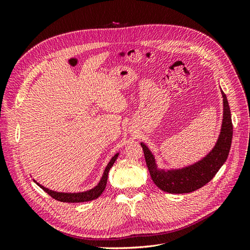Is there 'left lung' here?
<instances>
[{"label":"left lung","mask_w":250,"mask_h":250,"mask_svg":"<svg viewBox=\"0 0 250 250\" xmlns=\"http://www.w3.org/2000/svg\"><path fill=\"white\" fill-rule=\"evenodd\" d=\"M221 94L223 119L220 134L214 148L200 161L180 169H161L157 167L155 156L148 146L143 142L141 143L150 176L162 191L171 194H184L198 190L213 179L228 160L232 140V123L228 98L222 89Z\"/></svg>","instance_id":"left-lung-1"}]
</instances>
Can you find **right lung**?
I'll list each match as a JSON object with an SVG mask.
<instances>
[{"label":"right lung","instance_id":"obj_1","mask_svg":"<svg viewBox=\"0 0 250 250\" xmlns=\"http://www.w3.org/2000/svg\"><path fill=\"white\" fill-rule=\"evenodd\" d=\"M119 156V153L115 154L112 157L111 160L109 161V163L107 164L106 168H105L104 172H103V175L100 179L99 183L96 187H94L93 188H90V190L84 191V192H79V193H63V192H56V191H52L48 188H44L43 186L40 185L37 183L36 180H34V183H36V185L41 187L42 190L48 193L52 198H54L58 201H62V202H85V201H90V200H94L96 198L99 197V196L103 193L105 187H106L107 184V177H108V172L110 170V168L112 167V165L115 164V162L117 161V158Z\"/></svg>","mask_w":250,"mask_h":250}]
</instances>
